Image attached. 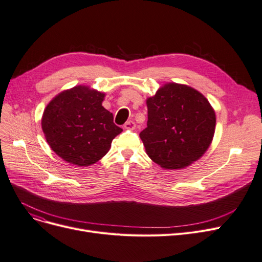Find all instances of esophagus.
<instances>
[{"label": "esophagus", "instance_id": "34e87169", "mask_svg": "<svg viewBox=\"0 0 262 262\" xmlns=\"http://www.w3.org/2000/svg\"><path fill=\"white\" fill-rule=\"evenodd\" d=\"M136 127V124L134 121H127L124 124V128L125 129H134Z\"/></svg>", "mask_w": 262, "mask_h": 262}]
</instances>
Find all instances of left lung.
Returning a JSON list of instances; mask_svg holds the SVG:
<instances>
[{
  "instance_id": "8db88e82",
  "label": "left lung",
  "mask_w": 262,
  "mask_h": 262,
  "mask_svg": "<svg viewBox=\"0 0 262 262\" xmlns=\"http://www.w3.org/2000/svg\"><path fill=\"white\" fill-rule=\"evenodd\" d=\"M147 123L140 133L145 152L164 169H182L207 152L216 125L215 111L199 91L165 83L146 98Z\"/></svg>"
}]
</instances>
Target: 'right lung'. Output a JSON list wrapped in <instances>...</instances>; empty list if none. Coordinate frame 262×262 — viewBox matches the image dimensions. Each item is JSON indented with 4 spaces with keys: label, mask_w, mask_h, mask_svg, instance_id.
<instances>
[{
    "label": "right lung",
    "mask_w": 262,
    "mask_h": 262,
    "mask_svg": "<svg viewBox=\"0 0 262 262\" xmlns=\"http://www.w3.org/2000/svg\"><path fill=\"white\" fill-rule=\"evenodd\" d=\"M105 93L88 85L65 90L50 100L41 118V128L51 150L65 162L86 167L110 150L122 128L101 106Z\"/></svg>",
    "instance_id": "add662e5"
}]
</instances>
